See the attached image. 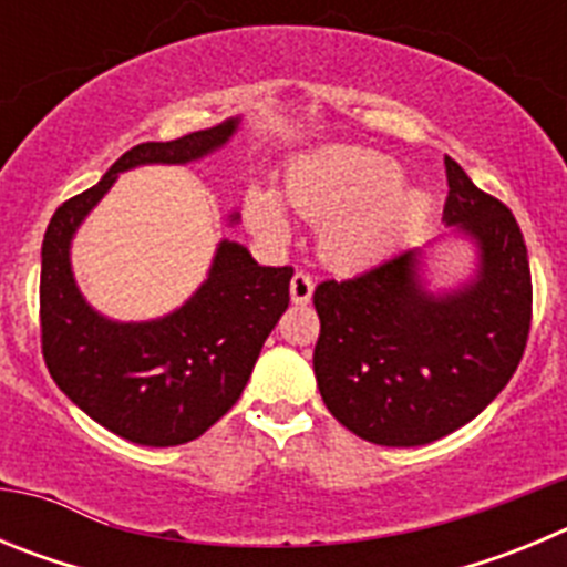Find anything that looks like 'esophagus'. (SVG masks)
<instances>
[{
    "label": "esophagus",
    "instance_id": "esophagus-1",
    "mask_svg": "<svg viewBox=\"0 0 567 567\" xmlns=\"http://www.w3.org/2000/svg\"><path fill=\"white\" fill-rule=\"evenodd\" d=\"M312 278L303 272H295V278L289 280V298H292V303H298V307H303V303L312 300Z\"/></svg>",
    "mask_w": 567,
    "mask_h": 567
}]
</instances>
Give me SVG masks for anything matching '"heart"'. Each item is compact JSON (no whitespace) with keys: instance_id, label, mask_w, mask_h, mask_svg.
I'll use <instances>...</instances> for the list:
<instances>
[{"instance_id":"obj_1","label":"heart","mask_w":567,"mask_h":567,"mask_svg":"<svg viewBox=\"0 0 567 567\" xmlns=\"http://www.w3.org/2000/svg\"><path fill=\"white\" fill-rule=\"evenodd\" d=\"M284 193L307 221L329 224L323 252L346 272L372 269L400 252L432 207L425 189L405 187L403 167L392 155L369 147L303 155L289 167ZM244 215L249 229L272 247L292 238L287 209L272 189H249Z\"/></svg>"}]
</instances>
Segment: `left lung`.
Wrapping results in <instances>:
<instances>
[{
	"mask_svg": "<svg viewBox=\"0 0 567 567\" xmlns=\"http://www.w3.org/2000/svg\"><path fill=\"white\" fill-rule=\"evenodd\" d=\"M452 238L477 264L429 287V249L315 289V378L340 425L378 445H425L477 417L517 372L530 329L528 249L517 218L445 155Z\"/></svg>",
	"mask_w": 567,
	"mask_h": 567,
	"instance_id": "obj_1",
	"label": "left lung"
}]
</instances>
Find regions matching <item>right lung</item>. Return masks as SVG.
<instances>
[{"mask_svg":"<svg viewBox=\"0 0 567 567\" xmlns=\"http://www.w3.org/2000/svg\"><path fill=\"white\" fill-rule=\"evenodd\" d=\"M240 118L175 142H147L64 202L42 240V352L50 378L107 432L167 449L202 437L238 403L264 340L289 307L292 267H260L238 240H218L207 278L182 307L153 320H113L82 295L70 264L79 227L118 173L202 162L229 144ZM238 213L229 215V224Z\"/></svg>","mask_w":567,"mask_h":567,"instance_id":"obj_1","label":"right lung"}]
</instances>
